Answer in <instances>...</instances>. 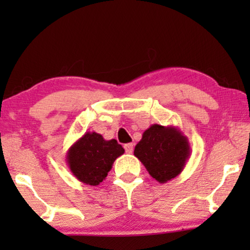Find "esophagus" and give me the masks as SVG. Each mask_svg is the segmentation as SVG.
Listing matches in <instances>:
<instances>
[{
  "label": "esophagus",
  "instance_id": "obj_1",
  "mask_svg": "<svg viewBox=\"0 0 250 250\" xmlns=\"http://www.w3.org/2000/svg\"><path fill=\"white\" fill-rule=\"evenodd\" d=\"M124 149L127 153H132L133 149H134V145H133V143H127V145L124 146Z\"/></svg>",
  "mask_w": 250,
  "mask_h": 250
}]
</instances>
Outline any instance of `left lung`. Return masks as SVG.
Segmentation results:
<instances>
[{
	"label": "left lung",
	"instance_id": "1",
	"mask_svg": "<svg viewBox=\"0 0 250 250\" xmlns=\"http://www.w3.org/2000/svg\"><path fill=\"white\" fill-rule=\"evenodd\" d=\"M190 155L189 140L180 128L158 124L143 132L134 149V156L159 183H166L180 175Z\"/></svg>",
	"mask_w": 250,
	"mask_h": 250
}]
</instances>
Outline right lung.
Listing matches in <instances>:
<instances>
[{
    "mask_svg": "<svg viewBox=\"0 0 250 250\" xmlns=\"http://www.w3.org/2000/svg\"><path fill=\"white\" fill-rule=\"evenodd\" d=\"M125 152L115 139L104 140L95 132H86L68 149L66 162L70 172L82 183L99 186L112 164Z\"/></svg>",
    "mask_w": 250,
    "mask_h": 250,
    "instance_id": "add662e5",
    "label": "right lung"
}]
</instances>
